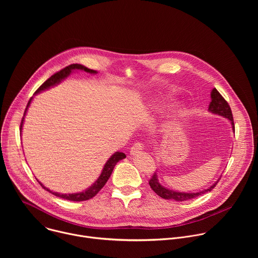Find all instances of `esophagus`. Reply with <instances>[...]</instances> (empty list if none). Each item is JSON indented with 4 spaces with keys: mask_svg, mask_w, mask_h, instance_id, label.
Returning <instances> with one entry per match:
<instances>
[{
    "mask_svg": "<svg viewBox=\"0 0 258 258\" xmlns=\"http://www.w3.org/2000/svg\"><path fill=\"white\" fill-rule=\"evenodd\" d=\"M142 150H143L142 144H135V145L132 147V149H131V155H137V154L141 153Z\"/></svg>",
    "mask_w": 258,
    "mask_h": 258,
    "instance_id": "34e87169",
    "label": "esophagus"
}]
</instances>
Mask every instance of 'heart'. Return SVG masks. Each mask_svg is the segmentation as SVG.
<instances>
[{
	"label": "heart",
	"instance_id": "b5f03b06",
	"mask_svg": "<svg viewBox=\"0 0 258 258\" xmlns=\"http://www.w3.org/2000/svg\"><path fill=\"white\" fill-rule=\"evenodd\" d=\"M167 106H169L168 103H163V104L161 105V108H160V109H164V108H166ZM185 114H186L185 109H183L182 107H178V108H176V109L174 110L173 117H174L175 120H180V119L183 118V116H185Z\"/></svg>",
	"mask_w": 258,
	"mask_h": 258
}]
</instances>
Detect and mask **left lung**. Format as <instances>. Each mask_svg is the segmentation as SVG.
Wrapping results in <instances>:
<instances>
[{
	"label": "left lung",
	"mask_w": 258,
	"mask_h": 258,
	"mask_svg": "<svg viewBox=\"0 0 258 258\" xmlns=\"http://www.w3.org/2000/svg\"><path fill=\"white\" fill-rule=\"evenodd\" d=\"M210 98H211V101H210L209 106H208V111L212 114H216V115H219V116H223V117L227 118L231 122L232 130L235 131L232 110H231L228 102L223 98L222 95L218 93V91L215 88L212 89V91L210 93ZM219 178H217V180L214 181V183H212L210 187H208L207 189H203L202 191H198V192H178V191L170 190V189L162 186L161 183L159 182L157 171H156L153 174L152 178L149 180V185H150L151 189L158 196H160L161 198L166 199V200H175V201L181 202V201H187V200L196 198V197H198V196H200V195H202L206 192H210L215 187V185L218 182Z\"/></svg>",
	"instance_id": "left-lung-1"
}]
</instances>
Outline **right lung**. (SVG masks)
<instances>
[{"label":"right lung","instance_id":"add662e5","mask_svg":"<svg viewBox=\"0 0 258 258\" xmlns=\"http://www.w3.org/2000/svg\"><path fill=\"white\" fill-rule=\"evenodd\" d=\"M78 70H81V71H85L87 73H90V75H97V71L96 70H93V69H90L82 64H71L67 67H65L64 69L60 70L59 72L55 73L54 76H52L50 79H48L38 90H36V92L34 93V95H38L44 91H47L53 87H56L57 85H59L61 82H63L65 79H67L72 72L75 71H78ZM33 98V97H32ZM32 98H30L27 106H26V109H25V112H24V116L22 118V121H21V125H20V132H22V126H23V122H24V117L26 115V112H27V109L28 107L30 106V103L32 101ZM125 158V154L122 153V152H115L113 155H111L109 157V159L106 161V163L104 164V167L102 169V172L100 174V176L95 180V182L93 183L92 186H90L89 188H87L86 190H83L82 192H78V193H58V192H54L52 190H50L49 188L45 187L43 183L38 179V181L40 182V185L45 189L47 190L48 192H50L51 194L59 197V198H63V199H66V200H69V201H86V200H89V199H92L94 196H96L98 194V192L105 186V183L107 182V180L109 179L110 175H111L112 171H113V168L115 167L116 163L122 159Z\"/></svg>","mask_w":258,"mask_h":258}]
</instances>
